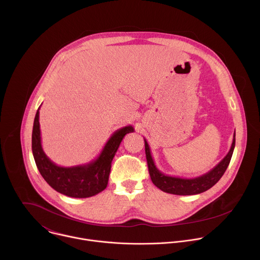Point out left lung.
Returning <instances> with one entry per match:
<instances>
[{
  "label": "left lung",
  "mask_w": 260,
  "mask_h": 260,
  "mask_svg": "<svg viewBox=\"0 0 260 260\" xmlns=\"http://www.w3.org/2000/svg\"><path fill=\"white\" fill-rule=\"evenodd\" d=\"M144 141H145V152H146V158L148 164V170H149L150 178L155 186L167 193H172L177 196H192V194L202 193L210 189L220 180V178L223 176L234 153L235 145H236V133L234 134L233 144L226 156L217 166H215L211 171L196 178H180V177L165 175L164 173H161L154 164V160L150 152L149 145H148L145 139Z\"/></svg>",
  "instance_id": "left-lung-1"
}]
</instances>
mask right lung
I'll list each match as a JSON object with an SVG mask.
<instances>
[{"mask_svg":"<svg viewBox=\"0 0 260 260\" xmlns=\"http://www.w3.org/2000/svg\"><path fill=\"white\" fill-rule=\"evenodd\" d=\"M40 107L37 110L34 120L31 150L37 168L44 180L54 190L70 198H90L103 191L108 185L111 162L118 147L124 136L134 132V127L127 125L117 129L107 141L100 155L89 164L60 167L45 154L42 148L39 122Z\"/></svg>","mask_w":260,"mask_h":260,"instance_id":"add662e5","label":"right lung"}]
</instances>
